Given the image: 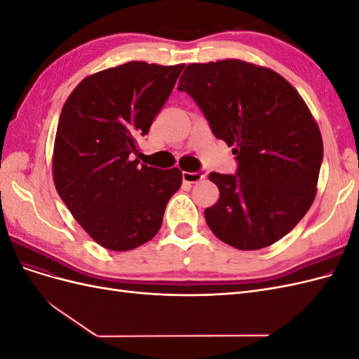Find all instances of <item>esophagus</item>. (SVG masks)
<instances>
[{
	"mask_svg": "<svg viewBox=\"0 0 359 359\" xmlns=\"http://www.w3.org/2000/svg\"><path fill=\"white\" fill-rule=\"evenodd\" d=\"M206 177L205 170H198V172H182V180L186 184H194Z\"/></svg>",
	"mask_w": 359,
	"mask_h": 359,
	"instance_id": "1",
	"label": "esophagus"
}]
</instances>
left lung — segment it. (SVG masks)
Instances as JSON below:
<instances>
[{
  "instance_id": "left-lung-1",
  "label": "left lung",
  "mask_w": 359,
  "mask_h": 359,
  "mask_svg": "<svg viewBox=\"0 0 359 359\" xmlns=\"http://www.w3.org/2000/svg\"><path fill=\"white\" fill-rule=\"evenodd\" d=\"M178 91L196 102L238 163L235 175L210 173L220 191L205 210L212 233L240 250L281 240L311 206L323 160L319 127L298 91L240 60L190 64Z\"/></svg>"
}]
</instances>
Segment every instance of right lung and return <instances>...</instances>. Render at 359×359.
<instances>
[{
	"label": "right lung",
	"mask_w": 359,
	"mask_h": 359,
	"mask_svg": "<svg viewBox=\"0 0 359 359\" xmlns=\"http://www.w3.org/2000/svg\"><path fill=\"white\" fill-rule=\"evenodd\" d=\"M184 64L126 62L85 78L64 103L53 147V182L62 202L95 243L127 252L158 232L182 182L178 168L137 158Z\"/></svg>",
	"instance_id": "right-lung-1"
}]
</instances>
